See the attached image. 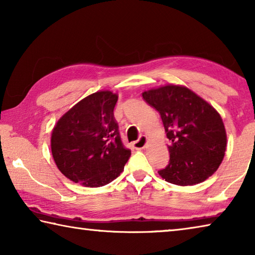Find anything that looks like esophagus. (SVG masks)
<instances>
[{
  "mask_svg": "<svg viewBox=\"0 0 255 255\" xmlns=\"http://www.w3.org/2000/svg\"><path fill=\"white\" fill-rule=\"evenodd\" d=\"M147 141H148V138H147V136H140L139 137V139H137L136 141H133L132 143V145H133V147H135L136 149H141V148H144L146 145H147Z\"/></svg>",
  "mask_w": 255,
  "mask_h": 255,
  "instance_id": "34e87169",
  "label": "esophagus"
}]
</instances>
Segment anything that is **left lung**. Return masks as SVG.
<instances>
[{"label": "left lung", "mask_w": 255, "mask_h": 255, "mask_svg": "<svg viewBox=\"0 0 255 255\" xmlns=\"http://www.w3.org/2000/svg\"><path fill=\"white\" fill-rule=\"evenodd\" d=\"M161 115L170 163L158 174L170 183L193 185L213 175L223 162L227 136L221 115L187 86L166 84L141 93Z\"/></svg>", "instance_id": "obj_1"}]
</instances>
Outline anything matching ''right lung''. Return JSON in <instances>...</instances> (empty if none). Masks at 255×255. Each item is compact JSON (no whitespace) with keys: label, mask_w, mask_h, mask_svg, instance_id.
<instances>
[{"label":"right lung","mask_w":255,"mask_h":255,"mask_svg":"<svg viewBox=\"0 0 255 255\" xmlns=\"http://www.w3.org/2000/svg\"><path fill=\"white\" fill-rule=\"evenodd\" d=\"M118 94L108 90L82 99L56 123L50 148L58 170L83 187L110 183L124 171L130 149L123 145L114 109Z\"/></svg>","instance_id":"right-lung-1"}]
</instances>
